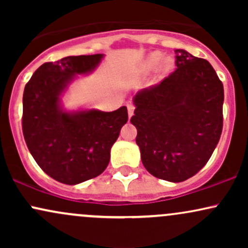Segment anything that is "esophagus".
Wrapping results in <instances>:
<instances>
[{
	"label": "esophagus",
	"instance_id": "34e87169",
	"mask_svg": "<svg viewBox=\"0 0 248 248\" xmlns=\"http://www.w3.org/2000/svg\"><path fill=\"white\" fill-rule=\"evenodd\" d=\"M127 109H128V116H129V119H130L132 118V115L134 114V109H135V107H134L132 104H128Z\"/></svg>",
	"mask_w": 248,
	"mask_h": 248
}]
</instances>
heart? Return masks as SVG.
Returning a JSON list of instances; mask_svg holds the SVG:
<instances>
[{"label": "heart", "instance_id": "obj_1", "mask_svg": "<svg viewBox=\"0 0 248 248\" xmlns=\"http://www.w3.org/2000/svg\"><path fill=\"white\" fill-rule=\"evenodd\" d=\"M161 58L162 53L158 52V51L150 53V55L148 56V58L146 59V62H144L143 66H142V71H143V72H149V71H152L161 60L160 65H158V73H160V75H164V73L168 72V71L172 67L173 61L171 57L169 56L163 57L162 60L160 59Z\"/></svg>", "mask_w": 248, "mask_h": 248}]
</instances>
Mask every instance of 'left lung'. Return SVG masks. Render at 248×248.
<instances>
[{"mask_svg": "<svg viewBox=\"0 0 248 248\" xmlns=\"http://www.w3.org/2000/svg\"><path fill=\"white\" fill-rule=\"evenodd\" d=\"M176 69L133 98L130 122L147 171L178 183L211 157L223 129L224 87L209 62L175 50Z\"/></svg>", "mask_w": 248, "mask_h": 248, "instance_id": "left-lung-1", "label": "left lung"}]
</instances>
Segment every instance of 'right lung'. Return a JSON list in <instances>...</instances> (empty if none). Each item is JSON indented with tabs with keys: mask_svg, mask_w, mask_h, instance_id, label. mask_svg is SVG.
<instances>
[{
	"mask_svg": "<svg viewBox=\"0 0 248 248\" xmlns=\"http://www.w3.org/2000/svg\"><path fill=\"white\" fill-rule=\"evenodd\" d=\"M104 55L69 56L35 71L23 93L24 140L41 169L61 183L76 186L106 169L110 149L128 121L127 107L67 110L62 96L78 76L92 73Z\"/></svg>",
	"mask_w": 248,
	"mask_h": 248,
	"instance_id": "1",
	"label": "right lung"
}]
</instances>
